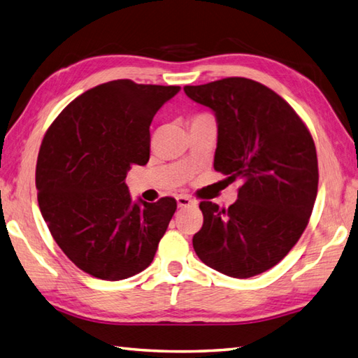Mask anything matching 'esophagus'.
<instances>
[{"label":"esophagus","instance_id":"1","mask_svg":"<svg viewBox=\"0 0 358 358\" xmlns=\"http://www.w3.org/2000/svg\"><path fill=\"white\" fill-rule=\"evenodd\" d=\"M176 201H178V207H180V208H185V207H189V206H196V202L189 198V196H187V194H179L178 198H176Z\"/></svg>","mask_w":358,"mask_h":358}]
</instances>
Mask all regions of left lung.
<instances>
[{"label":"left lung","instance_id":"1","mask_svg":"<svg viewBox=\"0 0 358 358\" xmlns=\"http://www.w3.org/2000/svg\"><path fill=\"white\" fill-rule=\"evenodd\" d=\"M184 91L215 113V170L243 179L229 208L199 203L194 252L217 272L250 278L278 264L309 222L318 189L315 143L294 108L255 80L229 77Z\"/></svg>","mask_w":358,"mask_h":358}]
</instances>
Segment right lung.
<instances>
[{"label":"right lung","mask_w":358,"mask_h":358,"mask_svg":"<svg viewBox=\"0 0 358 358\" xmlns=\"http://www.w3.org/2000/svg\"><path fill=\"white\" fill-rule=\"evenodd\" d=\"M179 86L113 80L63 109L36 160L38 206L64 255L96 278L119 281L147 268L176 199H131V165L150 159V125Z\"/></svg>","instance_id":"obj_1"}]
</instances>
